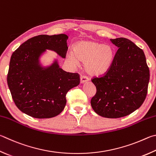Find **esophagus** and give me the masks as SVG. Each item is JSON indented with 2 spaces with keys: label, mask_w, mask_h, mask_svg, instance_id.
I'll use <instances>...</instances> for the list:
<instances>
[{
  "label": "esophagus",
  "mask_w": 156,
  "mask_h": 156,
  "mask_svg": "<svg viewBox=\"0 0 156 156\" xmlns=\"http://www.w3.org/2000/svg\"><path fill=\"white\" fill-rule=\"evenodd\" d=\"M89 79L88 78L87 76H81V77H80V83L81 84H83V83H86V82L89 81Z\"/></svg>",
  "instance_id": "obj_1"
}]
</instances>
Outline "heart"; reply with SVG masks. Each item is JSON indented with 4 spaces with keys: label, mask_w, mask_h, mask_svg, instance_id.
Segmentation results:
<instances>
[{
    "label": "heart",
    "mask_w": 156,
    "mask_h": 156,
    "mask_svg": "<svg viewBox=\"0 0 156 156\" xmlns=\"http://www.w3.org/2000/svg\"><path fill=\"white\" fill-rule=\"evenodd\" d=\"M67 58L72 63H84V69L90 75L99 76L106 72L113 61V51L108 45L95 41H80L76 43Z\"/></svg>",
    "instance_id": "heart-1"
}]
</instances>
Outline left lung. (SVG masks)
Segmentation results:
<instances>
[{"instance_id": "left-lung-1", "label": "left lung", "mask_w": 156, "mask_h": 156, "mask_svg": "<svg viewBox=\"0 0 156 156\" xmlns=\"http://www.w3.org/2000/svg\"><path fill=\"white\" fill-rule=\"evenodd\" d=\"M118 48L108 70L91 81L96 87L90 100L92 108L106 118L131 114L145 101L149 82V69L143 50L129 39H110Z\"/></svg>"}]
</instances>
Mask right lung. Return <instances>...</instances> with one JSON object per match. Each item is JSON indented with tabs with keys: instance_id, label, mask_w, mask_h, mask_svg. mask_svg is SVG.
Returning a JSON list of instances; mask_svg holds the SVG:
<instances>
[{
	"instance_id": "obj_1",
	"label": "right lung",
	"mask_w": 156,
	"mask_h": 156,
	"mask_svg": "<svg viewBox=\"0 0 156 156\" xmlns=\"http://www.w3.org/2000/svg\"><path fill=\"white\" fill-rule=\"evenodd\" d=\"M67 39L65 34L35 36L13 52L7 84L14 103L25 114L37 119L59 115L66 105L67 93L80 84L78 73L63 70L56 61L46 67L39 63L46 50L66 58Z\"/></svg>"
}]
</instances>
